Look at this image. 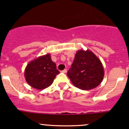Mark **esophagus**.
<instances>
[{"mask_svg": "<svg viewBox=\"0 0 129 129\" xmlns=\"http://www.w3.org/2000/svg\"><path fill=\"white\" fill-rule=\"evenodd\" d=\"M61 72H62V73H67V69H64V70H62V71Z\"/></svg>", "mask_w": 129, "mask_h": 129, "instance_id": "34e87169", "label": "esophagus"}]
</instances>
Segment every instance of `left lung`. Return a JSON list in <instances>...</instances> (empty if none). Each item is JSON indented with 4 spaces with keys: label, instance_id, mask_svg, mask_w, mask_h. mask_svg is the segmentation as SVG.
I'll return each mask as SVG.
<instances>
[{
    "label": "left lung",
    "instance_id": "obj_1",
    "mask_svg": "<svg viewBox=\"0 0 129 129\" xmlns=\"http://www.w3.org/2000/svg\"><path fill=\"white\" fill-rule=\"evenodd\" d=\"M102 63L94 53L88 49L76 52L67 76L75 87L90 90L97 87L104 77Z\"/></svg>",
    "mask_w": 129,
    "mask_h": 129
}]
</instances>
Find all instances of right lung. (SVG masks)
Here are the masks:
<instances>
[{
	"instance_id": "obj_1",
	"label": "right lung",
	"mask_w": 129,
	"mask_h": 129,
	"mask_svg": "<svg viewBox=\"0 0 129 129\" xmlns=\"http://www.w3.org/2000/svg\"><path fill=\"white\" fill-rule=\"evenodd\" d=\"M59 73L50 54H46L29 62L25 69L24 76L31 87L42 90L49 87Z\"/></svg>"
}]
</instances>
